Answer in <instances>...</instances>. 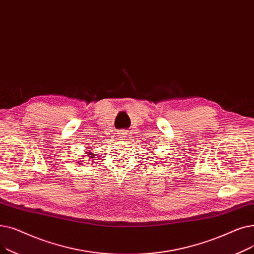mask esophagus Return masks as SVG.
<instances>
[{
    "mask_svg": "<svg viewBox=\"0 0 254 254\" xmlns=\"http://www.w3.org/2000/svg\"><path fill=\"white\" fill-rule=\"evenodd\" d=\"M118 134H119V137L121 138V140H123L124 138H126V135H127V134H126V132H125L124 130H122V131H120Z\"/></svg>",
    "mask_w": 254,
    "mask_h": 254,
    "instance_id": "34e87169",
    "label": "esophagus"
}]
</instances>
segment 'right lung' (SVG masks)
I'll use <instances>...</instances> for the list:
<instances>
[{
	"instance_id": "add662e5",
	"label": "right lung",
	"mask_w": 254,
	"mask_h": 254,
	"mask_svg": "<svg viewBox=\"0 0 254 254\" xmlns=\"http://www.w3.org/2000/svg\"><path fill=\"white\" fill-rule=\"evenodd\" d=\"M86 153H88V156H90L91 158H93V157H94V154H93L92 152H90V151H89V152H86Z\"/></svg>"
}]
</instances>
